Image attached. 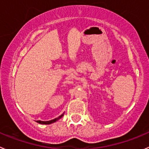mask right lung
<instances>
[{
	"label": "right lung",
	"instance_id": "right-lung-1",
	"mask_svg": "<svg viewBox=\"0 0 149 149\" xmlns=\"http://www.w3.org/2000/svg\"><path fill=\"white\" fill-rule=\"evenodd\" d=\"M63 115H64V113H63L62 115H60L59 117L55 118V119H52V120L47 121V122H44V121H37V122H38V123H39V124H41V125H50V124L54 123V122H56L57 121H58L60 119H61V118L63 116Z\"/></svg>",
	"mask_w": 149,
	"mask_h": 149
}]
</instances>
